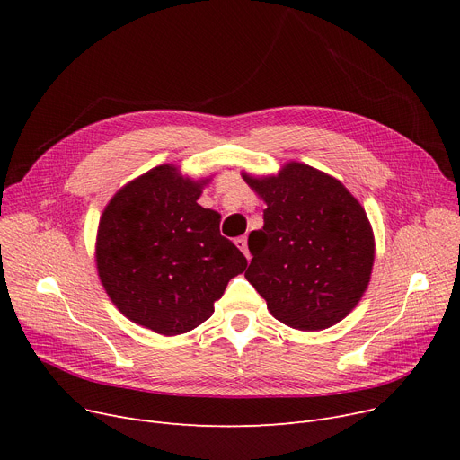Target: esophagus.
<instances>
[{
	"mask_svg": "<svg viewBox=\"0 0 460 460\" xmlns=\"http://www.w3.org/2000/svg\"><path fill=\"white\" fill-rule=\"evenodd\" d=\"M234 244L238 246L240 252H243V253L250 259V253H248V238H246V236H238V238L234 240Z\"/></svg>",
	"mask_w": 460,
	"mask_h": 460,
	"instance_id": "esophagus-1",
	"label": "esophagus"
}]
</instances>
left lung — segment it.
I'll return each mask as SVG.
<instances>
[{
	"label": "left lung",
	"instance_id": "left-lung-1",
	"mask_svg": "<svg viewBox=\"0 0 460 460\" xmlns=\"http://www.w3.org/2000/svg\"><path fill=\"white\" fill-rule=\"evenodd\" d=\"M243 179L267 203L262 229L248 240L246 279L287 326L315 332L343 321L364 296L375 261L364 207L340 181L300 162Z\"/></svg>",
	"mask_w": 460,
	"mask_h": 460
}]
</instances>
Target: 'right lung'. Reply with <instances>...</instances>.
Masks as SVG:
<instances>
[{
  "label": "right lung",
  "mask_w": 460,
  "mask_h": 460,
  "mask_svg": "<svg viewBox=\"0 0 460 460\" xmlns=\"http://www.w3.org/2000/svg\"><path fill=\"white\" fill-rule=\"evenodd\" d=\"M208 181L172 164L120 188L96 233V270L108 296L132 323L162 335L198 328L248 261L220 234V214L198 199Z\"/></svg>",
  "instance_id": "1"
}]
</instances>
